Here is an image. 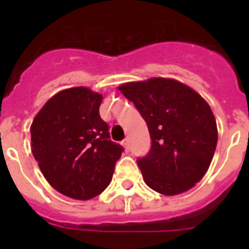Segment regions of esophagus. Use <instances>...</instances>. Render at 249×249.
<instances>
[{"mask_svg":"<svg viewBox=\"0 0 249 249\" xmlns=\"http://www.w3.org/2000/svg\"><path fill=\"white\" fill-rule=\"evenodd\" d=\"M122 146L124 147V148H126V151H128V149H129V141H128V138H124V140L122 141Z\"/></svg>","mask_w":249,"mask_h":249,"instance_id":"1","label":"esophagus"}]
</instances>
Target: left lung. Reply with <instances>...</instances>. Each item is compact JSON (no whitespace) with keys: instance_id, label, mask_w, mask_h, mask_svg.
I'll use <instances>...</instances> for the list:
<instances>
[{"instance_id":"obj_1","label":"left lung","mask_w":249,"mask_h":249,"mask_svg":"<svg viewBox=\"0 0 249 249\" xmlns=\"http://www.w3.org/2000/svg\"><path fill=\"white\" fill-rule=\"evenodd\" d=\"M146 121L152 146L138 158L147 186L164 196L191 190L206 175L218 132L210 105L191 87L149 78L118 87Z\"/></svg>"}]
</instances>
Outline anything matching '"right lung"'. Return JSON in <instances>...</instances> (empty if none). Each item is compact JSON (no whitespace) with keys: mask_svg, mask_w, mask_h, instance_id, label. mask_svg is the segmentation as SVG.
Listing matches in <instances>:
<instances>
[{"mask_svg":"<svg viewBox=\"0 0 249 249\" xmlns=\"http://www.w3.org/2000/svg\"><path fill=\"white\" fill-rule=\"evenodd\" d=\"M102 94L86 87L56 93L31 124V147L48 183L59 193L87 201L111 183L123 152L109 140L101 118Z\"/></svg>","mask_w":249,"mask_h":249,"instance_id":"obj_1","label":"right lung"}]
</instances>
